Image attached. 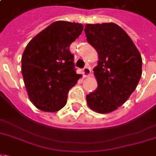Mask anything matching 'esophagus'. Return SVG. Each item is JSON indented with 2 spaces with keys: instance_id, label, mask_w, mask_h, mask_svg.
I'll use <instances>...</instances> for the list:
<instances>
[{
  "instance_id": "esophagus-1",
  "label": "esophagus",
  "mask_w": 156,
  "mask_h": 156,
  "mask_svg": "<svg viewBox=\"0 0 156 156\" xmlns=\"http://www.w3.org/2000/svg\"><path fill=\"white\" fill-rule=\"evenodd\" d=\"M91 73V70L89 66H85V68L83 69V74H84V76L87 77L89 76Z\"/></svg>"
}]
</instances>
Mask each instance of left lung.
<instances>
[{
    "mask_svg": "<svg viewBox=\"0 0 156 156\" xmlns=\"http://www.w3.org/2000/svg\"><path fill=\"white\" fill-rule=\"evenodd\" d=\"M87 42L99 54L94 68L98 87L86 95L88 106L99 113L113 112L127 101L141 76L142 60L129 36L114 23L88 24Z\"/></svg>",
    "mask_w": 156,
    "mask_h": 156,
    "instance_id": "obj_1",
    "label": "left lung"
}]
</instances>
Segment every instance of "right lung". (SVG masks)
Masks as SVG:
<instances>
[{
  "label": "right lung",
  "instance_id": "right-lung-1",
  "mask_svg": "<svg viewBox=\"0 0 156 156\" xmlns=\"http://www.w3.org/2000/svg\"><path fill=\"white\" fill-rule=\"evenodd\" d=\"M83 25L56 21L30 41L22 56V75L31 102L44 112H56L67 101L69 90L81 77L76 73L70 45Z\"/></svg>",
  "mask_w": 156,
  "mask_h": 156
}]
</instances>
